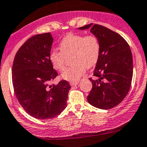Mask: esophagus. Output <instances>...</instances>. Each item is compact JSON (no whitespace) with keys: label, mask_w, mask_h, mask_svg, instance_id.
I'll list each match as a JSON object with an SVG mask.
<instances>
[{"label":"esophagus","mask_w":147,"mask_h":147,"mask_svg":"<svg viewBox=\"0 0 147 147\" xmlns=\"http://www.w3.org/2000/svg\"><path fill=\"white\" fill-rule=\"evenodd\" d=\"M79 83V80L72 81V82H70V84H71V86H74V85H77Z\"/></svg>","instance_id":"34e87169"}]
</instances>
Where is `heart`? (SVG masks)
<instances>
[{
    "instance_id": "obj_1",
    "label": "heart",
    "mask_w": 147,
    "mask_h": 147,
    "mask_svg": "<svg viewBox=\"0 0 147 147\" xmlns=\"http://www.w3.org/2000/svg\"><path fill=\"white\" fill-rule=\"evenodd\" d=\"M60 50H53L49 59L55 70H65L68 58L71 57L72 65L62 74L63 79L76 81L84 74L86 68H92L97 63L100 53V43L95 35L70 34L63 38Z\"/></svg>"
}]
</instances>
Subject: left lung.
Returning a JSON list of instances; mask_svg holds the SVG:
<instances>
[{
  "instance_id": "8db88e82",
  "label": "left lung",
  "mask_w": 147,
  "mask_h": 147,
  "mask_svg": "<svg viewBox=\"0 0 147 147\" xmlns=\"http://www.w3.org/2000/svg\"><path fill=\"white\" fill-rule=\"evenodd\" d=\"M89 28L100 41V53L94 71L97 79H89L92 88L87 100L94 107L109 110L128 94L133 77L132 53L127 42L105 26L90 24L79 29Z\"/></svg>"
}]
</instances>
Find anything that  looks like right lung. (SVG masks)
Segmentation results:
<instances>
[{"label": "right lung", "instance_id": "obj_1", "mask_svg": "<svg viewBox=\"0 0 147 147\" xmlns=\"http://www.w3.org/2000/svg\"><path fill=\"white\" fill-rule=\"evenodd\" d=\"M53 38L50 32L36 34L16 53L12 67L15 94L24 110L37 119H50L67 106L71 86L65 80L50 85L58 73L50 63Z\"/></svg>", "mask_w": 147, "mask_h": 147}]
</instances>
